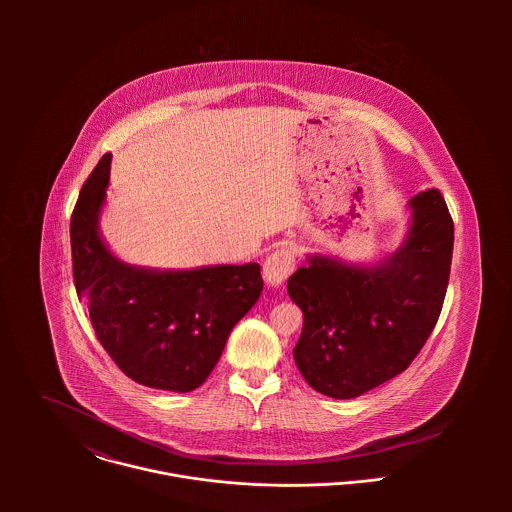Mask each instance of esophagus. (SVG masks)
<instances>
[{"label": "esophagus", "mask_w": 512, "mask_h": 512, "mask_svg": "<svg viewBox=\"0 0 512 512\" xmlns=\"http://www.w3.org/2000/svg\"><path fill=\"white\" fill-rule=\"evenodd\" d=\"M295 256H297V252H295V246H292V244H286V246L274 250L264 262V280H266V284H270L272 288L282 286L293 272Z\"/></svg>", "instance_id": "esophagus-1"}]
</instances>
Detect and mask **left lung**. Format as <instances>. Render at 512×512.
Wrapping results in <instances>:
<instances>
[{"label": "left lung", "instance_id": "left-lung-1", "mask_svg": "<svg viewBox=\"0 0 512 512\" xmlns=\"http://www.w3.org/2000/svg\"><path fill=\"white\" fill-rule=\"evenodd\" d=\"M404 244L374 266L309 256L288 280L303 311L293 359L331 398H357L404 372L438 323L447 292L453 220L438 189L410 201Z\"/></svg>", "mask_w": 512, "mask_h": 512}]
</instances>
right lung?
<instances>
[{
  "mask_svg": "<svg viewBox=\"0 0 512 512\" xmlns=\"http://www.w3.org/2000/svg\"><path fill=\"white\" fill-rule=\"evenodd\" d=\"M110 159L106 153L98 161L71 217L78 299L100 345L126 376L149 388L191 392L207 380L232 327L258 301L260 266L161 272L118 260L98 232Z\"/></svg>",
  "mask_w": 512,
  "mask_h": 512,
  "instance_id": "obj_1",
  "label": "right lung"
}]
</instances>
